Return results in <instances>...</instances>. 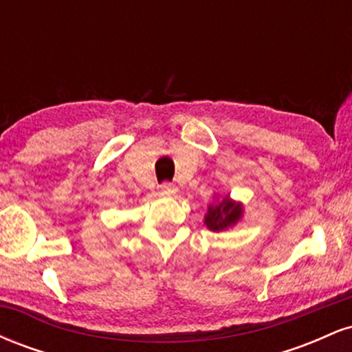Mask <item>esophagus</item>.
<instances>
[{"label": "esophagus", "mask_w": 352, "mask_h": 352, "mask_svg": "<svg viewBox=\"0 0 352 352\" xmlns=\"http://www.w3.org/2000/svg\"><path fill=\"white\" fill-rule=\"evenodd\" d=\"M175 192H177V187L173 184H170V182H164V184L160 185V193H162V195H173Z\"/></svg>", "instance_id": "esophagus-1"}]
</instances>
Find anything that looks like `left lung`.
Listing matches in <instances>:
<instances>
[{"mask_svg": "<svg viewBox=\"0 0 352 352\" xmlns=\"http://www.w3.org/2000/svg\"><path fill=\"white\" fill-rule=\"evenodd\" d=\"M241 205L235 204L225 197L218 201L217 205H212L208 208L207 217H205V223L212 232H223L228 227H233L241 217Z\"/></svg>", "mask_w": 352, "mask_h": 352, "instance_id": "obj_1", "label": "left lung"}]
</instances>
